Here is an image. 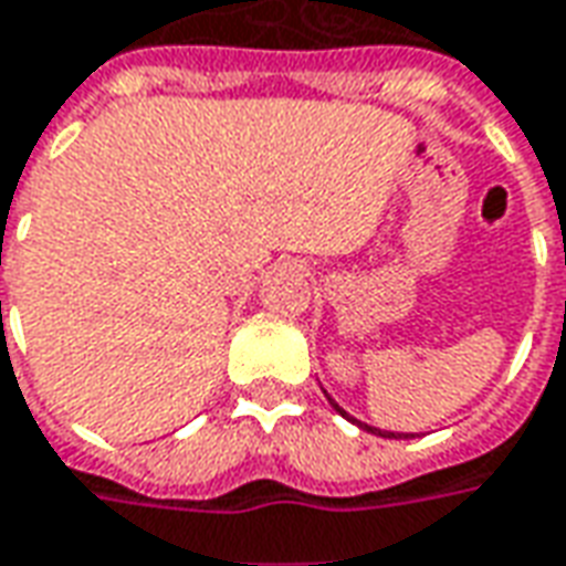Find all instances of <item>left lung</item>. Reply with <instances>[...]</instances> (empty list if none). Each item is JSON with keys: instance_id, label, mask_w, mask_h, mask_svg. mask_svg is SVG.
Wrapping results in <instances>:
<instances>
[{"instance_id": "1", "label": "left lung", "mask_w": 566, "mask_h": 566, "mask_svg": "<svg viewBox=\"0 0 566 566\" xmlns=\"http://www.w3.org/2000/svg\"><path fill=\"white\" fill-rule=\"evenodd\" d=\"M328 402H332L334 409H337V412L344 415L347 421H353V424H359V428H363V430H371V433H378V437H384V440H399V433H390V430H380V428H368V424H363V421H356L353 415H347V412H344V409H340V406H337V402H334L332 396H328Z\"/></svg>"}]
</instances>
